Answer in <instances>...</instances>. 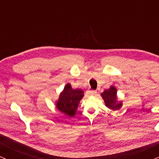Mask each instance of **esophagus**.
<instances>
[{"instance_id": "obj_1", "label": "esophagus", "mask_w": 159, "mask_h": 159, "mask_svg": "<svg viewBox=\"0 0 159 159\" xmlns=\"http://www.w3.org/2000/svg\"><path fill=\"white\" fill-rule=\"evenodd\" d=\"M87 94L89 95H90V96H94V95H95L97 94V91H87Z\"/></svg>"}]
</instances>
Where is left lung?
Wrapping results in <instances>:
<instances>
[{
    "label": "left lung",
    "instance_id": "1",
    "mask_svg": "<svg viewBox=\"0 0 159 159\" xmlns=\"http://www.w3.org/2000/svg\"><path fill=\"white\" fill-rule=\"evenodd\" d=\"M101 97L103 99L106 106L109 109L116 111L122 107L123 102L120 100H118L117 89L113 85H111L109 89H106L101 93Z\"/></svg>",
    "mask_w": 159,
    "mask_h": 159
}]
</instances>
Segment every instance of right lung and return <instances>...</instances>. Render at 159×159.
I'll return each instance as SVG.
<instances>
[{
  "instance_id": "add662e5",
  "label": "right lung",
  "mask_w": 159,
  "mask_h": 159,
  "mask_svg": "<svg viewBox=\"0 0 159 159\" xmlns=\"http://www.w3.org/2000/svg\"><path fill=\"white\" fill-rule=\"evenodd\" d=\"M83 97L84 91L82 89H73L71 85L67 83L59 94L58 100H56V107L66 116L72 117L76 115L80 100Z\"/></svg>"
}]
</instances>
